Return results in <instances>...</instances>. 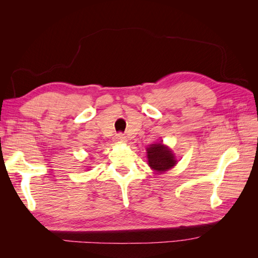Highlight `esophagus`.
Here are the masks:
<instances>
[{
    "mask_svg": "<svg viewBox=\"0 0 258 258\" xmlns=\"http://www.w3.org/2000/svg\"><path fill=\"white\" fill-rule=\"evenodd\" d=\"M114 140H115L116 142L121 143V142L126 141V137H124V135H122V134H117V135L114 137Z\"/></svg>",
    "mask_w": 258,
    "mask_h": 258,
    "instance_id": "34e87169",
    "label": "esophagus"
}]
</instances>
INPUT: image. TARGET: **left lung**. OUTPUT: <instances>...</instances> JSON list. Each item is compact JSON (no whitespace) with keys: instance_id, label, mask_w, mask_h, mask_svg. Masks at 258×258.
Returning <instances> with one entry per match:
<instances>
[{"instance_id":"1","label":"left lung","mask_w":258,"mask_h":258,"mask_svg":"<svg viewBox=\"0 0 258 258\" xmlns=\"http://www.w3.org/2000/svg\"><path fill=\"white\" fill-rule=\"evenodd\" d=\"M148 166L156 172L163 173L176 165V159L172 151L161 143L151 144L146 148Z\"/></svg>"}]
</instances>
